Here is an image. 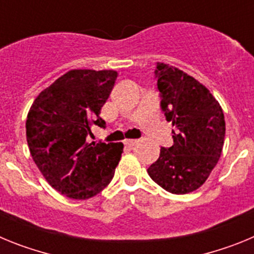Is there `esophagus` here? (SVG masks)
<instances>
[{"mask_svg":"<svg viewBox=\"0 0 254 254\" xmlns=\"http://www.w3.org/2000/svg\"><path fill=\"white\" fill-rule=\"evenodd\" d=\"M137 142H138L137 140H127L125 143H126V146L129 147V149H132V147L137 145Z\"/></svg>","mask_w":254,"mask_h":254,"instance_id":"esophagus-1","label":"esophagus"}]
</instances>
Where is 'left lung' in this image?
Instances as JSON below:
<instances>
[{
  "label": "left lung",
  "mask_w": 254,
  "mask_h": 254,
  "mask_svg": "<svg viewBox=\"0 0 254 254\" xmlns=\"http://www.w3.org/2000/svg\"><path fill=\"white\" fill-rule=\"evenodd\" d=\"M155 76L160 107L174 127V143L161 147L147 173L170 193H190L205 183L219 161L225 138L224 112L207 87L182 69L158 62Z\"/></svg>",
  "instance_id": "obj_1"
}]
</instances>
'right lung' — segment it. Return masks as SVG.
<instances>
[{
    "instance_id": "obj_1",
    "label": "right lung",
    "mask_w": 254,
    "mask_h": 254,
    "mask_svg": "<svg viewBox=\"0 0 254 254\" xmlns=\"http://www.w3.org/2000/svg\"><path fill=\"white\" fill-rule=\"evenodd\" d=\"M113 69H71L44 89L26 118L31 158L61 194L87 199L102 192L114 176L123 143L86 141L117 80Z\"/></svg>"
}]
</instances>
